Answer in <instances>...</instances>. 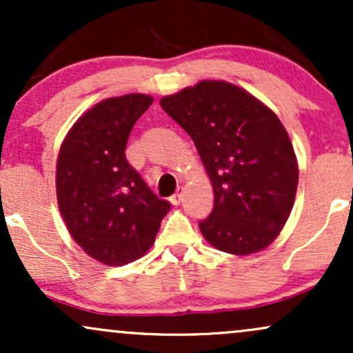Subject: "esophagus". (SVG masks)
<instances>
[{"label":"esophagus","mask_w":353,"mask_h":353,"mask_svg":"<svg viewBox=\"0 0 353 353\" xmlns=\"http://www.w3.org/2000/svg\"><path fill=\"white\" fill-rule=\"evenodd\" d=\"M182 197H184V192H182V189H179V190H177V192L174 194V196L171 197V204H172V205H179L181 202H182Z\"/></svg>","instance_id":"34e87169"}]
</instances>
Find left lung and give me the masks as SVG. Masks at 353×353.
<instances>
[{"label": "left lung", "instance_id": "8db88e82", "mask_svg": "<svg viewBox=\"0 0 353 353\" xmlns=\"http://www.w3.org/2000/svg\"><path fill=\"white\" fill-rule=\"evenodd\" d=\"M161 108L196 144L214 189V209L199 222L209 244L249 255L275 241L292 210L299 168L279 117L225 81H201L164 96Z\"/></svg>", "mask_w": 353, "mask_h": 353}]
</instances>
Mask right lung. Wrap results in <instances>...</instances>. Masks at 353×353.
Instances as JSON below:
<instances>
[{
  "label": "right lung",
  "mask_w": 353,
  "mask_h": 353,
  "mask_svg": "<svg viewBox=\"0 0 353 353\" xmlns=\"http://www.w3.org/2000/svg\"><path fill=\"white\" fill-rule=\"evenodd\" d=\"M152 101L148 94L101 101L76 121L58 154L64 224L84 252L106 265L143 257L171 209L125 159L128 137Z\"/></svg>",
  "instance_id": "right-lung-1"
}]
</instances>
